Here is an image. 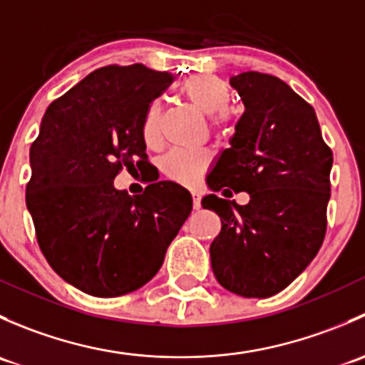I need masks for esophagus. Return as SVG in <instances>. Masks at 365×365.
Returning <instances> with one entry per match:
<instances>
[{"mask_svg":"<svg viewBox=\"0 0 365 365\" xmlns=\"http://www.w3.org/2000/svg\"><path fill=\"white\" fill-rule=\"evenodd\" d=\"M192 205H194V210L201 208V196L197 192H192Z\"/></svg>","mask_w":365,"mask_h":365,"instance_id":"34e87169","label":"esophagus"}]
</instances>
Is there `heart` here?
<instances>
[{"label":"heart","instance_id":"1","mask_svg":"<svg viewBox=\"0 0 365 365\" xmlns=\"http://www.w3.org/2000/svg\"><path fill=\"white\" fill-rule=\"evenodd\" d=\"M185 101L192 108L201 111L206 116H213V128L217 132H226L231 123V113L227 109L231 102V93L227 84L217 76H192L180 88ZM160 102H152L146 109L143 120V139L146 145H157L160 139ZM212 164V155L208 152H175L168 153L162 160V173L169 180L182 185H192Z\"/></svg>","mask_w":365,"mask_h":365}]
</instances>
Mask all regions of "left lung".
<instances>
[{"instance_id":"obj_1","label":"left lung","mask_w":365,"mask_h":365,"mask_svg":"<svg viewBox=\"0 0 365 365\" xmlns=\"http://www.w3.org/2000/svg\"><path fill=\"white\" fill-rule=\"evenodd\" d=\"M230 84L245 111L206 182L226 197L231 188L245 190L251 201L215 194L201 201L222 222L210 245L212 270L227 292L268 298L292 284L322 247L334 157L312 106L284 81L242 72Z\"/></svg>"}]
</instances>
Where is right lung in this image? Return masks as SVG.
I'll return each instance as SVG.
<instances>
[{
  "label": "right lung",
  "instance_id": "obj_1",
  "mask_svg": "<svg viewBox=\"0 0 365 365\" xmlns=\"http://www.w3.org/2000/svg\"><path fill=\"white\" fill-rule=\"evenodd\" d=\"M171 83L169 72L141 63L97 68L51 102L29 150L26 205L40 251L88 295L145 286L192 212L190 194L173 182L138 196L113 185L121 169L150 164L143 120Z\"/></svg>",
  "mask_w": 365,
  "mask_h": 365
}]
</instances>
